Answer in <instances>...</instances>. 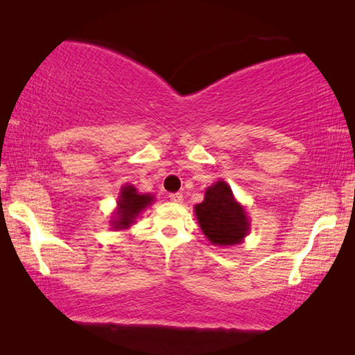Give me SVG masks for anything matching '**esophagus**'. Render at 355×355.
Segmentation results:
<instances>
[{"label": "esophagus", "mask_w": 355, "mask_h": 355, "mask_svg": "<svg viewBox=\"0 0 355 355\" xmlns=\"http://www.w3.org/2000/svg\"><path fill=\"white\" fill-rule=\"evenodd\" d=\"M169 199L175 203H182L183 202V194H180V192H172L169 194Z\"/></svg>", "instance_id": "obj_1"}]
</instances>
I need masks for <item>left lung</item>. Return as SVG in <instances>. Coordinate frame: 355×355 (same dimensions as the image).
Masks as SVG:
<instances>
[{"mask_svg":"<svg viewBox=\"0 0 355 355\" xmlns=\"http://www.w3.org/2000/svg\"><path fill=\"white\" fill-rule=\"evenodd\" d=\"M203 235L214 245L243 243L250 230V220L243 205L235 200L225 182H216L205 191V199L194 207Z\"/></svg>","mask_w":355,"mask_h":355,"instance_id":"8db88e82","label":"left lung"}]
</instances>
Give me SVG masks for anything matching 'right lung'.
<instances>
[{
  "instance_id": "obj_1",
  "label": "right lung",
  "mask_w": 355,
  "mask_h": 355,
  "mask_svg": "<svg viewBox=\"0 0 355 355\" xmlns=\"http://www.w3.org/2000/svg\"><path fill=\"white\" fill-rule=\"evenodd\" d=\"M155 197L152 194H139L135 186L125 184L120 189V196L117 200L116 216L111 220L112 228L116 230H123L131 224H135L137 216L148 205H152Z\"/></svg>"
}]
</instances>
